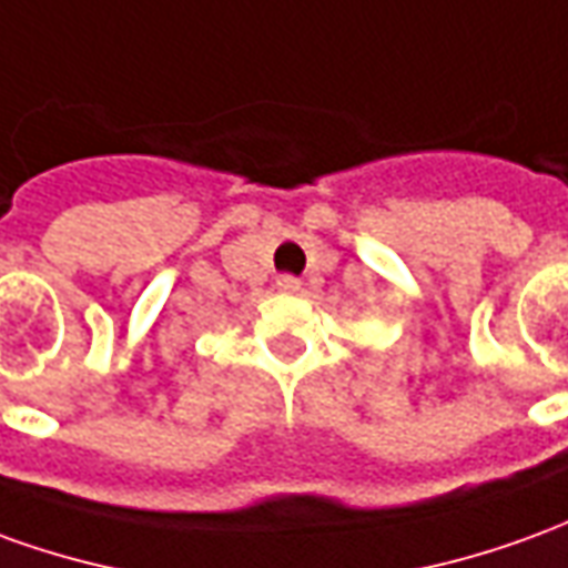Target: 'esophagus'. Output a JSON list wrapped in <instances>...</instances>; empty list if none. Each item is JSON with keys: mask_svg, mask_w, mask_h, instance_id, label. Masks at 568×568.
Here are the masks:
<instances>
[{"mask_svg": "<svg viewBox=\"0 0 568 568\" xmlns=\"http://www.w3.org/2000/svg\"><path fill=\"white\" fill-rule=\"evenodd\" d=\"M276 288H280L283 295H297V292H301V280H295V276H280V280H276Z\"/></svg>", "mask_w": 568, "mask_h": 568, "instance_id": "34e87169", "label": "esophagus"}]
</instances>
